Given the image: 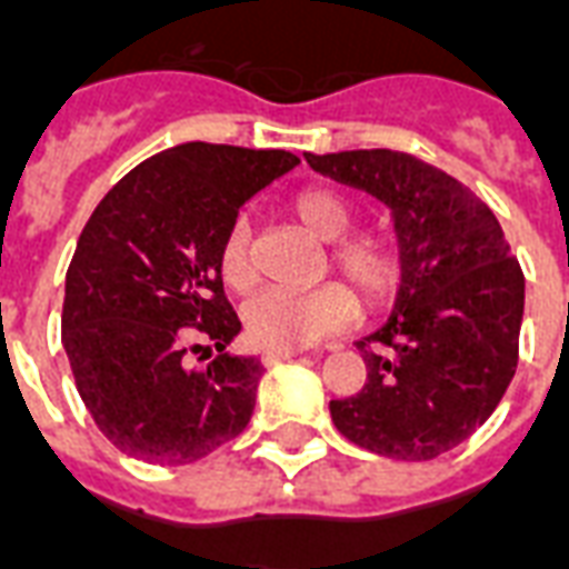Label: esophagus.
Masks as SVG:
<instances>
[{
	"label": "esophagus",
	"mask_w": 569,
	"mask_h": 569,
	"mask_svg": "<svg viewBox=\"0 0 569 569\" xmlns=\"http://www.w3.org/2000/svg\"><path fill=\"white\" fill-rule=\"evenodd\" d=\"M297 357H300V350H276V348L263 350V362H267V366H276V362H284V360H297Z\"/></svg>",
	"instance_id": "obj_1"
}]
</instances>
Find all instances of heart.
Wrapping results in <instances>:
<instances>
[{"label": "heart", "mask_w": 569, "mask_h": 569, "mask_svg": "<svg viewBox=\"0 0 569 569\" xmlns=\"http://www.w3.org/2000/svg\"><path fill=\"white\" fill-rule=\"evenodd\" d=\"M290 219L320 242H330V263L369 306H383L401 284V251L396 239L378 230L345 232L353 224V207L330 188H302L288 200ZM219 276L230 290L254 284L251 230L246 219H233L219 246ZM357 320V300L345 284L327 281L306 293L263 290L246 306V330L251 341L276 350L309 348L323 336L345 330Z\"/></svg>", "instance_id": "b5f03b06"}]
</instances>
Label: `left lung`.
Masks as SVG:
<instances>
[{
  "mask_svg": "<svg viewBox=\"0 0 569 569\" xmlns=\"http://www.w3.org/2000/svg\"><path fill=\"white\" fill-rule=\"evenodd\" d=\"M306 161L387 203L401 251L390 320L357 348L366 387L330 401L336 429L362 450L426 462L492 417L519 362L525 276L471 188L396 149H350Z\"/></svg>",
  "mask_w": 569,
  "mask_h": 569,
  "instance_id": "left-lung-1",
  "label": "left lung"
}]
</instances>
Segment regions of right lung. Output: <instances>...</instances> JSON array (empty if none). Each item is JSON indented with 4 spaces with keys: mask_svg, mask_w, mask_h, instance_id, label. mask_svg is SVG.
I'll use <instances>...</instances> for the list:
<instances>
[{
    "mask_svg": "<svg viewBox=\"0 0 569 569\" xmlns=\"http://www.w3.org/2000/svg\"><path fill=\"white\" fill-rule=\"evenodd\" d=\"M297 164L284 149L179 143L119 179L87 221L66 276L62 345L87 411L126 456L198 462L249 426L263 366L228 353L242 323L219 246L239 207ZM191 338L220 350L207 370L187 366L200 349Z\"/></svg>",
    "mask_w": 569,
    "mask_h": 569,
    "instance_id": "1",
    "label": "right lung"
}]
</instances>
